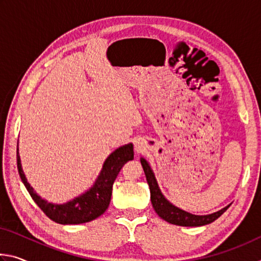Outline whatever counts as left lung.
Instances as JSON below:
<instances>
[{
  "instance_id": "obj_1",
  "label": "left lung",
  "mask_w": 261,
  "mask_h": 261,
  "mask_svg": "<svg viewBox=\"0 0 261 261\" xmlns=\"http://www.w3.org/2000/svg\"><path fill=\"white\" fill-rule=\"evenodd\" d=\"M141 166H143L145 176H146L149 191H151V201L153 205L154 211L156 212V214L160 216L167 222L171 224H176V226H182V227H200L205 226V224L212 223L218 218H220L224 212L228 210V205L224 208L220 210L215 213L207 214V215H194L189 213L187 211H183L176 207L175 205L171 204L170 201L166 199V197L163 196L160 188H159L155 175H154L153 170L149 163L145 160L144 158H140Z\"/></svg>"
}]
</instances>
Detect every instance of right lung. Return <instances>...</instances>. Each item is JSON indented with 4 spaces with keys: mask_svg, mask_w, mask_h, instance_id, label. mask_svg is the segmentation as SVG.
Returning a JSON list of instances; mask_svg holds the SVG:
<instances>
[{
    "mask_svg": "<svg viewBox=\"0 0 261 261\" xmlns=\"http://www.w3.org/2000/svg\"><path fill=\"white\" fill-rule=\"evenodd\" d=\"M131 160H134V145L132 143L116 148L106 159L99 176L87 191L64 204H53V202H48L46 199H42L28 182L23 168H21L18 147H17V168H18V173L25 188L28 189L32 199L40 207L43 213L50 220L61 224L90 222L103 214L109 206L115 179L122 167Z\"/></svg>",
    "mask_w": 261,
    "mask_h": 261,
    "instance_id": "right-lung-1",
    "label": "right lung"
}]
</instances>
